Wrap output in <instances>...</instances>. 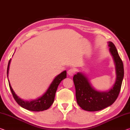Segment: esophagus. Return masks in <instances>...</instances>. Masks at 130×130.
Masks as SVG:
<instances>
[{
  "instance_id": "1",
  "label": "esophagus",
  "mask_w": 130,
  "mask_h": 130,
  "mask_svg": "<svg viewBox=\"0 0 130 130\" xmlns=\"http://www.w3.org/2000/svg\"><path fill=\"white\" fill-rule=\"evenodd\" d=\"M75 72H76L75 69H74V68H71V69H70L69 70H68L67 73L70 76H73V75L75 73Z\"/></svg>"
}]
</instances>
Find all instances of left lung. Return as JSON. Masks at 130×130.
<instances>
[{
  "instance_id": "obj_1",
  "label": "left lung",
  "mask_w": 130,
  "mask_h": 130,
  "mask_svg": "<svg viewBox=\"0 0 130 130\" xmlns=\"http://www.w3.org/2000/svg\"><path fill=\"white\" fill-rule=\"evenodd\" d=\"M108 44L109 51L115 61L116 73V81L110 89L105 92L96 91L82 73H78L73 77L77 102L85 110L95 111L109 106L117 99L120 91L124 77L123 63L113 43L108 42Z\"/></svg>"
}]
</instances>
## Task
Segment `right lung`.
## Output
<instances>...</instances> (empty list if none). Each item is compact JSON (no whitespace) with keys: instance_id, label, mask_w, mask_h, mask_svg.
<instances>
[{"instance_id":"obj_1","label":"right lung","mask_w":130,"mask_h":130,"mask_svg":"<svg viewBox=\"0 0 130 130\" xmlns=\"http://www.w3.org/2000/svg\"><path fill=\"white\" fill-rule=\"evenodd\" d=\"M10 62L11 59H10L9 63H8V66L7 69V78L8 75H9V70ZM66 71H64L63 72H61L60 74L57 75V76L55 78V79H54L53 81L52 82L51 85H49V88H47V91L45 92L44 94L42 96L39 97V98L30 101H25L20 98H19V97L15 94L14 91H13V88H11L10 83L9 79H8V81H9L10 89L11 90L12 95H13V98H14L15 101H16V102L18 104L22 107H23V108L28 110L34 111H40L48 109L49 107L51 106V105L53 104L54 99H55V93L57 91V87H58L60 82L62 81L63 79L66 78Z\"/></svg>"}]
</instances>
